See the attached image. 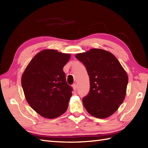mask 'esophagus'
Instances as JSON below:
<instances>
[{
  "label": "esophagus",
  "mask_w": 148,
  "mask_h": 148,
  "mask_svg": "<svg viewBox=\"0 0 148 148\" xmlns=\"http://www.w3.org/2000/svg\"><path fill=\"white\" fill-rule=\"evenodd\" d=\"M72 88H73V89H74V91H76L77 90V84L76 83L74 84L73 85H72Z\"/></svg>",
  "instance_id": "34e87169"
}]
</instances>
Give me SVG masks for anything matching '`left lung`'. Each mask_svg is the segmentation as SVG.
<instances>
[{"instance_id":"8db88e82","label":"left lung","mask_w":148,"mask_h":148,"mask_svg":"<svg viewBox=\"0 0 148 148\" xmlns=\"http://www.w3.org/2000/svg\"><path fill=\"white\" fill-rule=\"evenodd\" d=\"M76 58L85 66L90 90L83 99L87 112L94 117L108 118L117 111L126 96L128 77L116 56L102 49L77 53Z\"/></svg>"}]
</instances>
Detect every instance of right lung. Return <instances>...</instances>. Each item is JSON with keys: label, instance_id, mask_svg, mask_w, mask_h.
<instances>
[{"label": "right lung", "instance_id": "1", "mask_svg": "<svg viewBox=\"0 0 148 148\" xmlns=\"http://www.w3.org/2000/svg\"><path fill=\"white\" fill-rule=\"evenodd\" d=\"M71 54L46 49L31 60L21 76L27 102L44 118L53 119L67 111L72 88L65 81L63 68Z\"/></svg>", "mask_w": 148, "mask_h": 148}]
</instances>
